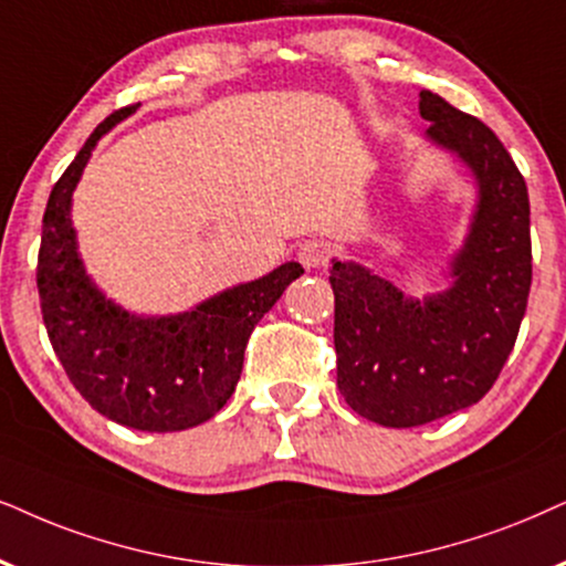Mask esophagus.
<instances>
[{"instance_id": "esophagus-1", "label": "esophagus", "mask_w": 566, "mask_h": 566, "mask_svg": "<svg viewBox=\"0 0 566 566\" xmlns=\"http://www.w3.org/2000/svg\"><path fill=\"white\" fill-rule=\"evenodd\" d=\"M297 259L307 269H321V266H326L328 261H332V245H328V242H324V240H316V238L305 240V242H300Z\"/></svg>"}]
</instances>
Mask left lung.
<instances>
[{
  "label": "left lung",
  "instance_id": "left-lung-1",
  "mask_svg": "<svg viewBox=\"0 0 566 566\" xmlns=\"http://www.w3.org/2000/svg\"><path fill=\"white\" fill-rule=\"evenodd\" d=\"M428 138L473 169L481 203L454 259V287L426 303L357 263L334 261L336 386L357 415L389 428L439 420L485 397L517 342L533 282L531 200L489 125L420 91Z\"/></svg>",
  "mask_w": 566,
  "mask_h": 566
}]
</instances>
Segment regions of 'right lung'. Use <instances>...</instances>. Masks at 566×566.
Here are the masks:
<instances>
[{"instance_id":"right-lung-1","label":"right lung","mask_w":566,"mask_h":566,"mask_svg":"<svg viewBox=\"0 0 566 566\" xmlns=\"http://www.w3.org/2000/svg\"><path fill=\"white\" fill-rule=\"evenodd\" d=\"M125 117L127 109L109 114L54 182L35 266L41 316L64 374L93 410L138 431H185L227 405L250 334L303 266L284 263L169 318H138L109 303L77 259L70 198L96 140Z\"/></svg>"}]
</instances>
